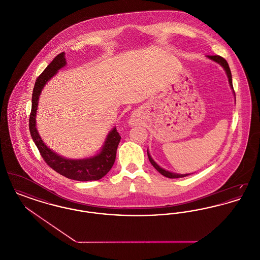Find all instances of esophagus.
<instances>
[{"label":"esophagus","mask_w":260,"mask_h":260,"mask_svg":"<svg viewBox=\"0 0 260 260\" xmlns=\"http://www.w3.org/2000/svg\"><path fill=\"white\" fill-rule=\"evenodd\" d=\"M136 118H132V120H131V123H132V124H135V123H136Z\"/></svg>","instance_id":"obj_1"}]
</instances>
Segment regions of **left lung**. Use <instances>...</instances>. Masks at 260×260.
<instances>
[{
    "instance_id": "1",
    "label": "left lung",
    "mask_w": 260,
    "mask_h": 260,
    "mask_svg": "<svg viewBox=\"0 0 260 260\" xmlns=\"http://www.w3.org/2000/svg\"><path fill=\"white\" fill-rule=\"evenodd\" d=\"M208 57H209L210 59H211V60H213V61L219 63V64L222 66L223 68H224V70L226 71V74H227V77H228L229 84H230L231 87L233 88L232 75H231V71H230V68H229V65H228L227 61H226L223 57L219 56V55H208ZM233 89H234V88H233ZM234 93H235V91H234ZM147 155H148L149 161L152 164V166H153L159 173L162 174L164 176H166V177H169V178H179V177H184V176L189 175V174H177V173H170V172H168V171L161 169V167H159V166L154 161V160L151 158V156H150V154H149L148 150H147Z\"/></svg>"
}]
</instances>
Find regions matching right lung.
<instances>
[{
	"instance_id": "right-lung-1",
	"label": "right lung",
	"mask_w": 260,
	"mask_h": 260,
	"mask_svg": "<svg viewBox=\"0 0 260 260\" xmlns=\"http://www.w3.org/2000/svg\"><path fill=\"white\" fill-rule=\"evenodd\" d=\"M65 64L66 60L64 57V52H61L53 58L44 72L38 77L32 93V108L29 117L30 134L44 161L56 173L78 181L99 180L109 173L115 162L117 148L121 140V136L116 127H114L107 136L104 146L99 155L83 160L65 159L52 152L43 142L36 128V112L41 91L50 78L56 74L57 70H59Z\"/></svg>"
}]
</instances>
